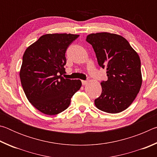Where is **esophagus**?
<instances>
[{"label": "esophagus", "instance_id": "obj_1", "mask_svg": "<svg viewBox=\"0 0 157 157\" xmlns=\"http://www.w3.org/2000/svg\"><path fill=\"white\" fill-rule=\"evenodd\" d=\"M82 85H85V84H86L87 83H88V82L85 81V80H82Z\"/></svg>", "mask_w": 157, "mask_h": 157}]
</instances>
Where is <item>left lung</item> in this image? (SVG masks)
<instances>
[{
  "label": "left lung",
  "instance_id": "1",
  "mask_svg": "<svg viewBox=\"0 0 157 157\" xmlns=\"http://www.w3.org/2000/svg\"><path fill=\"white\" fill-rule=\"evenodd\" d=\"M86 41L92 45L98 64L107 69L102 94L95 100L98 109L109 113L125 110L135 100L142 85L140 59L129 42L109 33L90 34Z\"/></svg>",
  "mask_w": 157,
  "mask_h": 157
}]
</instances>
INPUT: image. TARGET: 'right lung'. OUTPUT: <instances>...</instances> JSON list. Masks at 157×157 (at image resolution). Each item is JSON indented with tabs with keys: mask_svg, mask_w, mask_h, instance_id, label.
Instances as JSON below:
<instances>
[{
	"mask_svg": "<svg viewBox=\"0 0 157 157\" xmlns=\"http://www.w3.org/2000/svg\"><path fill=\"white\" fill-rule=\"evenodd\" d=\"M79 36L73 34H46L27 48L19 72L22 87L29 102L46 115L66 109L71 98L82 86L79 79L62 76L66 73L65 53Z\"/></svg>",
	"mask_w": 157,
	"mask_h": 157,
	"instance_id": "add662e5",
	"label": "right lung"
}]
</instances>
